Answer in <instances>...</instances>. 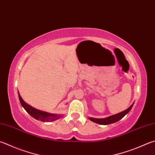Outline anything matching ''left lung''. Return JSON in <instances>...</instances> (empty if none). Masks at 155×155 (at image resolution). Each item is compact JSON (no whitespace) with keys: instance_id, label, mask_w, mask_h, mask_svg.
<instances>
[{"instance_id":"obj_1","label":"left lung","mask_w":155,"mask_h":155,"mask_svg":"<svg viewBox=\"0 0 155 155\" xmlns=\"http://www.w3.org/2000/svg\"><path fill=\"white\" fill-rule=\"evenodd\" d=\"M134 104V103H133V104L131 105L129 108H127V109H125V110H124V111L117 113L115 115L107 117L106 118H101V119L93 118V117H88V118L90 121L101 125H109V124L115 123V122L121 119L125 115H127V114L130 112V110L132 109Z\"/></svg>"}]
</instances>
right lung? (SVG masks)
<instances>
[{
  "mask_svg": "<svg viewBox=\"0 0 155 155\" xmlns=\"http://www.w3.org/2000/svg\"><path fill=\"white\" fill-rule=\"evenodd\" d=\"M18 96L19 98L20 103H21V106L24 108V109L28 112V114L33 117L34 119H37V120L41 121L43 122H51L56 121L57 119H60L63 116V114H53V113H49L45 111H42L38 109H35V108L32 107L30 105H29L28 103L23 100V98L20 96L19 92L18 91Z\"/></svg>",
  "mask_w": 155,
  "mask_h": 155,
  "instance_id": "obj_1",
  "label": "right lung"
}]
</instances>
